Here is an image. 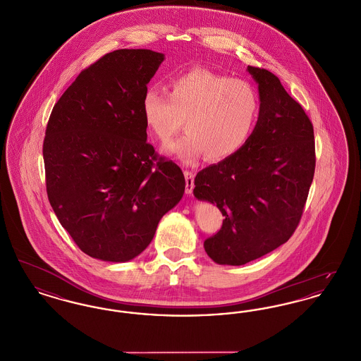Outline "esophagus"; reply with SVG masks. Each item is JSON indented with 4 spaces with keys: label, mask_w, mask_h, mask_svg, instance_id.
I'll list each match as a JSON object with an SVG mask.
<instances>
[{
    "label": "esophagus",
    "mask_w": 361,
    "mask_h": 361,
    "mask_svg": "<svg viewBox=\"0 0 361 361\" xmlns=\"http://www.w3.org/2000/svg\"><path fill=\"white\" fill-rule=\"evenodd\" d=\"M184 176H185V192H187L188 195H190L192 190H193V187H195V184H193L195 174L192 172H189V171H185Z\"/></svg>",
    "instance_id": "obj_1"
}]
</instances>
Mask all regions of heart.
I'll return each instance as SVG.
<instances>
[{
    "label": "heart",
    "mask_w": 361,
    "mask_h": 361,
    "mask_svg": "<svg viewBox=\"0 0 361 361\" xmlns=\"http://www.w3.org/2000/svg\"><path fill=\"white\" fill-rule=\"evenodd\" d=\"M171 92H143L140 112L147 128L166 145L184 127L188 133L169 147L183 162L204 154L224 161L238 153L252 137L258 114L257 90L250 82L195 68L174 77Z\"/></svg>",
    "instance_id": "1"
}]
</instances>
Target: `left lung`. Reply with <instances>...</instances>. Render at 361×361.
Here are the masks:
<instances>
[{"label":"left lung","instance_id":"left-lung-1","mask_svg":"<svg viewBox=\"0 0 361 361\" xmlns=\"http://www.w3.org/2000/svg\"><path fill=\"white\" fill-rule=\"evenodd\" d=\"M258 84L259 114L238 153L195 177L193 195L221 209V230L204 240L221 265H243L291 238L315 171L314 128L302 105L271 71L247 66Z\"/></svg>","mask_w":361,"mask_h":361}]
</instances>
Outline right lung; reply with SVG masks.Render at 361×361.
Instances as JSON below:
<instances>
[{"mask_svg":"<svg viewBox=\"0 0 361 361\" xmlns=\"http://www.w3.org/2000/svg\"><path fill=\"white\" fill-rule=\"evenodd\" d=\"M164 59L145 49L105 54L52 108L43 142L47 196L90 257H137L184 195V174L155 153L140 112L143 92Z\"/></svg>","mask_w":361,"mask_h":361,"instance_id":"1","label":"right lung"}]
</instances>
